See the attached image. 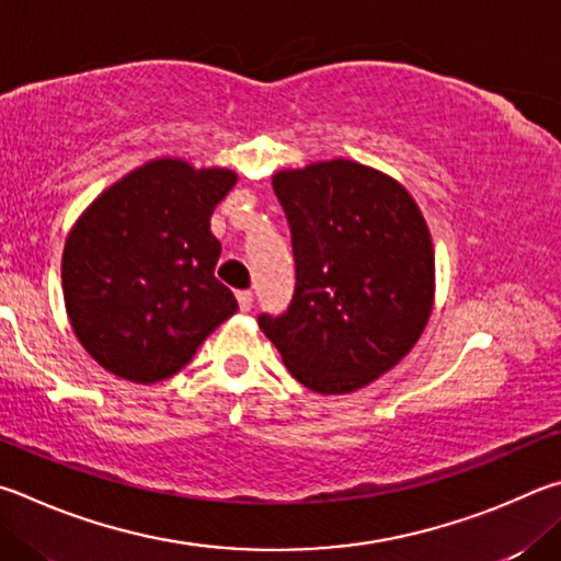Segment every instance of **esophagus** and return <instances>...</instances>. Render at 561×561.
<instances>
[{
    "mask_svg": "<svg viewBox=\"0 0 561 561\" xmlns=\"http://www.w3.org/2000/svg\"><path fill=\"white\" fill-rule=\"evenodd\" d=\"M236 300H239V308L243 312H249L253 308V293L251 290H239V293H236Z\"/></svg>",
    "mask_w": 561,
    "mask_h": 561,
    "instance_id": "1",
    "label": "esophagus"
}]
</instances>
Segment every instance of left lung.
I'll list each match as a JSON object with an SVG mask.
<instances>
[{
    "label": "left lung",
    "mask_w": 561,
    "mask_h": 561,
    "mask_svg": "<svg viewBox=\"0 0 561 561\" xmlns=\"http://www.w3.org/2000/svg\"><path fill=\"white\" fill-rule=\"evenodd\" d=\"M273 190L290 224L296 296L259 325L300 385L350 394L397 367L431 318L426 219L394 176L342 157L275 172Z\"/></svg>",
    "instance_id": "1"
}]
</instances>
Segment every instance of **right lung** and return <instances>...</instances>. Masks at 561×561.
<instances>
[{"instance_id":"obj_1","label":"right lung","mask_w":561,"mask_h":561,"mask_svg":"<svg viewBox=\"0 0 561 561\" xmlns=\"http://www.w3.org/2000/svg\"><path fill=\"white\" fill-rule=\"evenodd\" d=\"M236 172L160 157L98 194L66 236L61 280L78 342L135 385L180 371L239 310L216 280L211 214Z\"/></svg>"}]
</instances>
